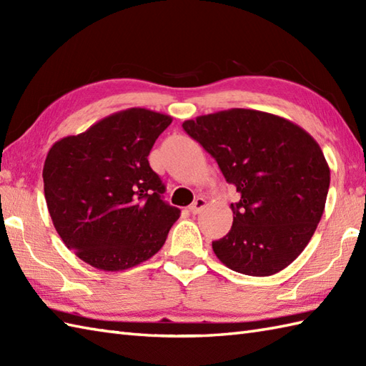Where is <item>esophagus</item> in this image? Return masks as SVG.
I'll use <instances>...</instances> for the list:
<instances>
[{"label":"esophagus","mask_w":366,"mask_h":366,"mask_svg":"<svg viewBox=\"0 0 366 366\" xmlns=\"http://www.w3.org/2000/svg\"><path fill=\"white\" fill-rule=\"evenodd\" d=\"M204 207H206V199L199 197V198H197L195 201H193L192 206H190L189 209H190V212H192V214H195V215H197V214H199L201 211H203Z\"/></svg>","instance_id":"obj_1"}]
</instances>
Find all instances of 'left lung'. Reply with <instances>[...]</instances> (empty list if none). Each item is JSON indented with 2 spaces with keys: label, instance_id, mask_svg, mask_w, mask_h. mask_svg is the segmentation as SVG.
Here are the masks:
<instances>
[{
  "label": "left lung",
  "instance_id": "1",
  "mask_svg": "<svg viewBox=\"0 0 366 366\" xmlns=\"http://www.w3.org/2000/svg\"><path fill=\"white\" fill-rule=\"evenodd\" d=\"M240 193L232 227L212 248L239 274L269 277L297 258L315 234L330 185L316 139L280 116L231 108L184 121Z\"/></svg>",
  "mask_w": 366,
  "mask_h": 366
}]
</instances>
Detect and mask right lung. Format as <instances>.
I'll use <instances>...</instances> for the list:
<instances>
[{
	"mask_svg": "<svg viewBox=\"0 0 366 366\" xmlns=\"http://www.w3.org/2000/svg\"><path fill=\"white\" fill-rule=\"evenodd\" d=\"M173 118L129 108L51 146L44 163L46 207L69 250L105 272L126 270L163 247L181 211L147 162Z\"/></svg>",
	"mask_w": 366,
	"mask_h": 366,
	"instance_id": "right-lung-1",
	"label": "right lung"
}]
</instances>
